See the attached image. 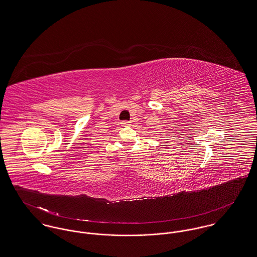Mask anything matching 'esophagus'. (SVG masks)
<instances>
[{"instance_id": "1", "label": "esophagus", "mask_w": 257, "mask_h": 257, "mask_svg": "<svg viewBox=\"0 0 257 257\" xmlns=\"http://www.w3.org/2000/svg\"><path fill=\"white\" fill-rule=\"evenodd\" d=\"M130 123H131L130 121H122V122H121V125H122V126H129Z\"/></svg>"}]
</instances>
